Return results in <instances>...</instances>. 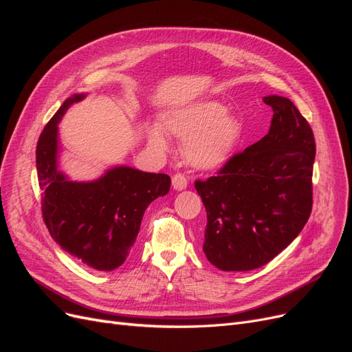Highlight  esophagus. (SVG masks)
<instances>
[{"instance_id": "1", "label": "esophagus", "mask_w": 352, "mask_h": 352, "mask_svg": "<svg viewBox=\"0 0 352 352\" xmlns=\"http://www.w3.org/2000/svg\"><path fill=\"white\" fill-rule=\"evenodd\" d=\"M172 185H173V189L182 190V189H185L186 185H188V179H186L182 173H176V175L172 177Z\"/></svg>"}]
</instances>
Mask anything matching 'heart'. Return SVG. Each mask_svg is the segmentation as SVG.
<instances>
[{"label":"heart","instance_id":"obj_1","mask_svg":"<svg viewBox=\"0 0 352 352\" xmlns=\"http://www.w3.org/2000/svg\"><path fill=\"white\" fill-rule=\"evenodd\" d=\"M160 123L166 133L184 142L186 162L199 170L226 164L242 135L241 120L216 100L168 110L160 117ZM146 140L157 151L168 150L167 136L157 126L148 127Z\"/></svg>","mask_w":352,"mask_h":352}]
</instances>
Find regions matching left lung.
<instances>
[{"instance_id": "obj_1", "label": "left lung", "mask_w": 352, "mask_h": 352, "mask_svg": "<svg viewBox=\"0 0 352 352\" xmlns=\"http://www.w3.org/2000/svg\"><path fill=\"white\" fill-rule=\"evenodd\" d=\"M269 133L235 154L216 176L197 180L207 211L204 254L225 272L267 264L302 230L313 207L316 142L291 100L269 95Z\"/></svg>"}]
</instances>
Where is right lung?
Wrapping results in <instances>:
<instances>
[{"mask_svg": "<svg viewBox=\"0 0 352 352\" xmlns=\"http://www.w3.org/2000/svg\"><path fill=\"white\" fill-rule=\"evenodd\" d=\"M74 94L61 104L36 145L42 217L60 247L83 264L111 272L126 261L140 233L146 207L170 189L168 175L117 166L92 182H73L58 170V123Z\"/></svg>", "mask_w": 352, "mask_h": 352, "instance_id": "obj_1", "label": "right lung"}]
</instances>
